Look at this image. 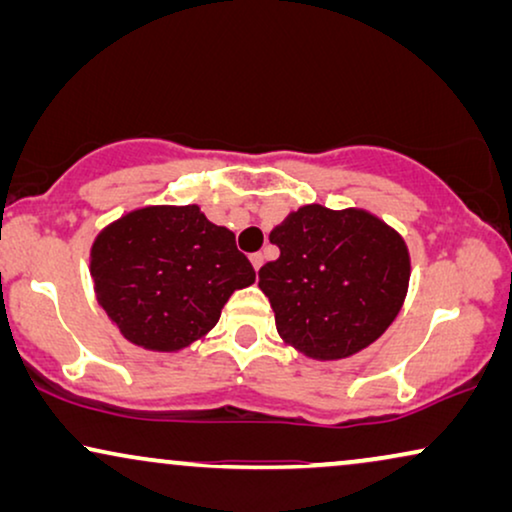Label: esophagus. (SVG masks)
I'll return each instance as SVG.
<instances>
[{"label": "esophagus", "mask_w": 512, "mask_h": 512, "mask_svg": "<svg viewBox=\"0 0 512 512\" xmlns=\"http://www.w3.org/2000/svg\"><path fill=\"white\" fill-rule=\"evenodd\" d=\"M249 261H251V265H254V270L258 272V270H261V265H263V254H251Z\"/></svg>", "instance_id": "1"}]
</instances>
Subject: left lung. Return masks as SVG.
<instances>
[{"label": "left lung", "mask_w": 512, "mask_h": 512, "mask_svg": "<svg viewBox=\"0 0 512 512\" xmlns=\"http://www.w3.org/2000/svg\"><path fill=\"white\" fill-rule=\"evenodd\" d=\"M277 261L258 270L286 345L317 361L359 354L401 312L410 251L398 230L359 207L303 205L272 228Z\"/></svg>", "instance_id": "left-lung-1"}]
</instances>
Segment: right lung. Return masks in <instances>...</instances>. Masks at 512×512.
I'll use <instances>...</instances> for the list:
<instances>
[{"instance_id": "right-lung-1", "label": "right lung", "mask_w": 512, "mask_h": 512, "mask_svg": "<svg viewBox=\"0 0 512 512\" xmlns=\"http://www.w3.org/2000/svg\"><path fill=\"white\" fill-rule=\"evenodd\" d=\"M90 277L125 340L170 354L205 340L228 298L254 284L256 272L233 230L198 205H149L97 233Z\"/></svg>"}]
</instances>
